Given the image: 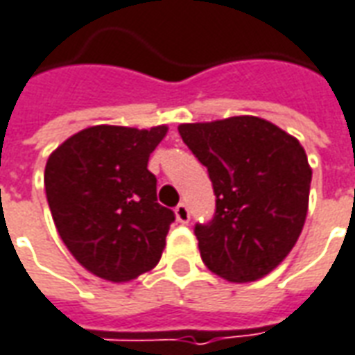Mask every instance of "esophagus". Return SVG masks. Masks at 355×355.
<instances>
[{"label": "esophagus", "instance_id": "34e87169", "mask_svg": "<svg viewBox=\"0 0 355 355\" xmlns=\"http://www.w3.org/2000/svg\"><path fill=\"white\" fill-rule=\"evenodd\" d=\"M175 218H178V222L180 223H189V208L183 205V202L175 206Z\"/></svg>", "mask_w": 355, "mask_h": 355}]
</instances>
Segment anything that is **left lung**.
I'll use <instances>...</instances> for the list:
<instances>
[{
    "label": "left lung",
    "mask_w": 355,
    "mask_h": 355,
    "mask_svg": "<svg viewBox=\"0 0 355 355\" xmlns=\"http://www.w3.org/2000/svg\"><path fill=\"white\" fill-rule=\"evenodd\" d=\"M178 130L216 193L214 220L195 227L202 262L231 283L266 277L302 233L311 183L306 150L279 125L248 114Z\"/></svg>",
    "instance_id": "left-lung-1"
}]
</instances>
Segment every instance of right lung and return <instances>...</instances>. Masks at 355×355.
<instances>
[{
    "label": "right lung",
    "instance_id": "right-lung-1",
    "mask_svg": "<svg viewBox=\"0 0 355 355\" xmlns=\"http://www.w3.org/2000/svg\"><path fill=\"white\" fill-rule=\"evenodd\" d=\"M166 133V124L92 125L47 158L44 185L55 227L95 277L128 283L160 262L173 212L157 202L147 164Z\"/></svg>",
    "mask_w": 355,
    "mask_h": 355
}]
</instances>
